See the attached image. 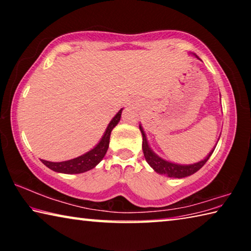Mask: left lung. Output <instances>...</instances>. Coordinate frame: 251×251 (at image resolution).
Returning a JSON list of instances; mask_svg holds the SVG:
<instances>
[{
    "label": "left lung",
    "instance_id": "8db88e82",
    "mask_svg": "<svg viewBox=\"0 0 251 251\" xmlns=\"http://www.w3.org/2000/svg\"><path fill=\"white\" fill-rule=\"evenodd\" d=\"M198 58V56H196ZM139 129H141V133L143 135V151H144V156H145V159L150 166L154 169L156 173L160 174V175H165L167 177H173V178H184L187 176H190L198 172L203 165L206 164V161L209 159V157L211 156L212 152H214L216 146L214 147L209 154H208L205 159H202L198 163H195L192 165H179V164H175V163H171V161H167L161 158L157 154H155L152 151L151 148L148 145L145 131H144L142 125H139Z\"/></svg>",
    "mask_w": 251,
    "mask_h": 251
}]
</instances>
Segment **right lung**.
<instances>
[{
	"label": "right lung",
	"mask_w": 251,
	"mask_h": 251,
	"mask_svg": "<svg viewBox=\"0 0 251 251\" xmlns=\"http://www.w3.org/2000/svg\"><path fill=\"white\" fill-rule=\"evenodd\" d=\"M122 110L123 108L113 117V120L109 122L107 128H106L100 143L90 151L85 152V154L70 160L54 163V161L42 159V163H43L46 167L52 169V171L62 174H80L91 171V169L94 168L96 165L104 158V156L109 146L110 133H112L114 127H115L118 124V122H120L122 116Z\"/></svg>",
	"instance_id": "1"
}]
</instances>
